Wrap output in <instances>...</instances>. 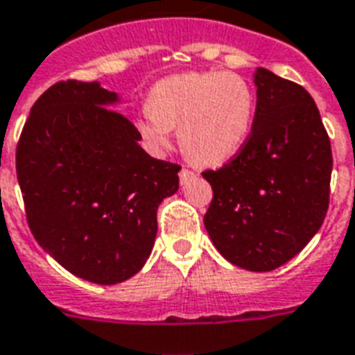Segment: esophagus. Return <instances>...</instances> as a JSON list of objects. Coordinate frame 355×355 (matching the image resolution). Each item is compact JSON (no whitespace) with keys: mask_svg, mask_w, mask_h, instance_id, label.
<instances>
[{"mask_svg":"<svg viewBox=\"0 0 355 355\" xmlns=\"http://www.w3.org/2000/svg\"><path fill=\"white\" fill-rule=\"evenodd\" d=\"M178 177H180V182L184 184V182H188L190 178L196 177V173L190 169H186V167H182V169H180V173H178Z\"/></svg>","mask_w":355,"mask_h":355,"instance_id":"esophagus-1","label":"esophagus"}]
</instances>
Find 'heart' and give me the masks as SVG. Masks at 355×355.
<instances>
[{"instance_id":"b5f03b06","label":"heart","mask_w":355,"mask_h":355,"mask_svg":"<svg viewBox=\"0 0 355 355\" xmlns=\"http://www.w3.org/2000/svg\"><path fill=\"white\" fill-rule=\"evenodd\" d=\"M256 111L250 83L237 73L190 71L157 80L135 128L154 152L165 150L173 128L191 162L220 165L248 139Z\"/></svg>"}]
</instances>
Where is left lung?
Instances as JSON below:
<instances>
[{
  "label": "left lung",
  "mask_w": 355,
  "mask_h": 355,
  "mask_svg": "<svg viewBox=\"0 0 355 355\" xmlns=\"http://www.w3.org/2000/svg\"><path fill=\"white\" fill-rule=\"evenodd\" d=\"M248 139L216 171L205 227L216 250L246 271H272L324 224L333 156L320 111L303 86L259 67Z\"/></svg>",
  "instance_id": "left-lung-1"
}]
</instances>
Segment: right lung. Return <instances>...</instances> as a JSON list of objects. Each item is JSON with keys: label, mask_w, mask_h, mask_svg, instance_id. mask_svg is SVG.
I'll list each match as a JSON object with an SVG mask.
<instances>
[{"label": "right lung", "mask_w": 355, "mask_h": 355, "mask_svg": "<svg viewBox=\"0 0 355 355\" xmlns=\"http://www.w3.org/2000/svg\"><path fill=\"white\" fill-rule=\"evenodd\" d=\"M114 92L62 80L31 107L17 177L33 237L94 284L137 275L156 241V211L178 190L180 165L150 157L135 125L109 109Z\"/></svg>", "instance_id": "1"}]
</instances>
